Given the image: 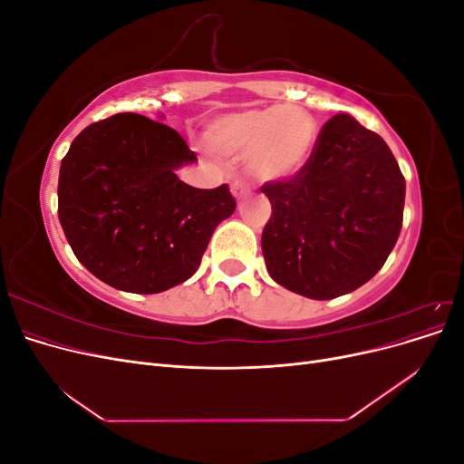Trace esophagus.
Returning <instances> with one entry per match:
<instances>
[{
  "instance_id": "obj_1",
  "label": "esophagus",
  "mask_w": 464,
  "mask_h": 464,
  "mask_svg": "<svg viewBox=\"0 0 464 464\" xmlns=\"http://www.w3.org/2000/svg\"><path fill=\"white\" fill-rule=\"evenodd\" d=\"M232 195H234V198L236 199H242V198H246V195H247V186L244 184V181H240V179H236V181H232Z\"/></svg>"
}]
</instances>
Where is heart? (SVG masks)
<instances>
[{
  "mask_svg": "<svg viewBox=\"0 0 464 464\" xmlns=\"http://www.w3.org/2000/svg\"><path fill=\"white\" fill-rule=\"evenodd\" d=\"M315 123L292 106L244 110L208 123L207 143L218 154L247 150L249 170L265 181L296 176L315 143Z\"/></svg>",
  "mask_w": 464,
  "mask_h": 464,
  "instance_id": "b5f03b06",
  "label": "heart"
}]
</instances>
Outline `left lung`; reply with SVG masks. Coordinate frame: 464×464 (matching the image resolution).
Masks as SVG:
<instances>
[{"label": "left lung", "instance_id": "1", "mask_svg": "<svg viewBox=\"0 0 464 464\" xmlns=\"http://www.w3.org/2000/svg\"><path fill=\"white\" fill-rule=\"evenodd\" d=\"M404 189L383 139L354 118L333 116L302 170L261 188L273 207L261 236L266 271L312 300L366 285L397 244Z\"/></svg>", "mask_w": 464, "mask_h": 464}]
</instances>
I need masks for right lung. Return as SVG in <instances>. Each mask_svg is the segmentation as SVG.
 <instances>
[{
	"label": "right lung",
	"mask_w": 464,
	"mask_h": 464,
	"mask_svg": "<svg viewBox=\"0 0 464 464\" xmlns=\"http://www.w3.org/2000/svg\"><path fill=\"white\" fill-rule=\"evenodd\" d=\"M195 160L176 130L131 111L82 130L58 181V217L75 257L102 283L135 294L193 276L236 208L227 184L198 189L176 176Z\"/></svg>",
	"instance_id": "right-lung-1"
}]
</instances>
